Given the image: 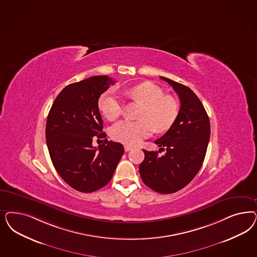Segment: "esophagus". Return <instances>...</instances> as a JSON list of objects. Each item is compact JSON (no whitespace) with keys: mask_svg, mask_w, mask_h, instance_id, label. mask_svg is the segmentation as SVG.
<instances>
[{"mask_svg":"<svg viewBox=\"0 0 257 257\" xmlns=\"http://www.w3.org/2000/svg\"><path fill=\"white\" fill-rule=\"evenodd\" d=\"M124 151H126V152H127V151H130L131 149H133V147H132V146H128V145H124Z\"/></svg>","mask_w":257,"mask_h":257,"instance_id":"obj_1","label":"esophagus"}]
</instances>
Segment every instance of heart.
<instances>
[{
	"instance_id": "heart-1",
	"label": "heart",
	"mask_w": 257,
	"mask_h": 257,
	"mask_svg": "<svg viewBox=\"0 0 257 257\" xmlns=\"http://www.w3.org/2000/svg\"><path fill=\"white\" fill-rule=\"evenodd\" d=\"M126 96L143 105L139 122L123 120L116 123L110 130V135L116 141L135 145L155 132L168 131L179 114L177 101L165 94L162 88L154 83L143 82L126 91ZM98 107L102 114L109 121L115 120L122 112V101L112 91H106L100 97Z\"/></svg>"
}]
</instances>
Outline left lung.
I'll return each instance as SVG.
<instances>
[{"label": "left lung", "mask_w": 257, "mask_h": 257, "mask_svg": "<svg viewBox=\"0 0 257 257\" xmlns=\"http://www.w3.org/2000/svg\"><path fill=\"white\" fill-rule=\"evenodd\" d=\"M172 86L181 100L173 125L155 141L158 151L144 150L139 171L144 183L161 194L181 190L198 174L203 164L210 139V121L199 97L190 88L161 76Z\"/></svg>", "instance_id": "1"}]
</instances>
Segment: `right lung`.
Returning a JSON list of instances; mask_svg holds the SVG:
<instances>
[{
  "mask_svg": "<svg viewBox=\"0 0 257 257\" xmlns=\"http://www.w3.org/2000/svg\"><path fill=\"white\" fill-rule=\"evenodd\" d=\"M115 83L95 75L72 83L59 92L46 122V144L54 167L75 190L91 193L108 184L124 154L120 143L105 139L98 148L94 138H105L98 108L100 95Z\"/></svg>",
  "mask_w": 257,
  "mask_h": 257,
  "instance_id": "obj_1",
  "label": "right lung"
}]
</instances>
